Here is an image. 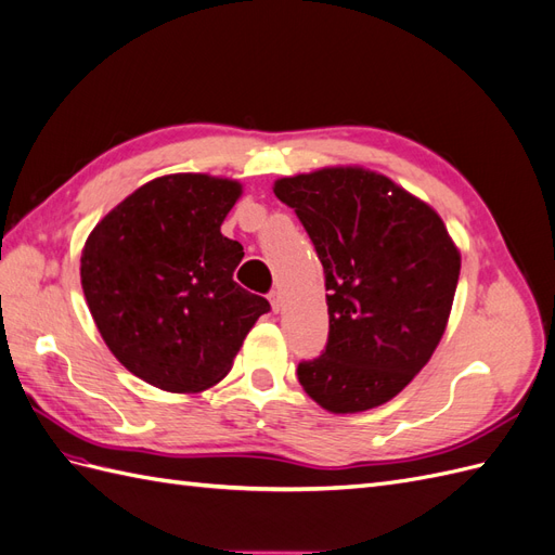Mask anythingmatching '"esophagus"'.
<instances>
[{
  "instance_id": "obj_1",
  "label": "esophagus",
  "mask_w": 555,
  "mask_h": 555,
  "mask_svg": "<svg viewBox=\"0 0 555 555\" xmlns=\"http://www.w3.org/2000/svg\"><path fill=\"white\" fill-rule=\"evenodd\" d=\"M268 300H271L273 312H280V308H282V294L278 289H273L271 294H268Z\"/></svg>"
}]
</instances>
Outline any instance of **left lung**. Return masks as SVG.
Instances as JSON below:
<instances>
[{
    "label": "left lung",
    "mask_w": 555,
    "mask_h": 555,
    "mask_svg": "<svg viewBox=\"0 0 555 555\" xmlns=\"http://www.w3.org/2000/svg\"><path fill=\"white\" fill-rule=\"evenodd\" d=\"M324 266L328 340L300 361L306 393L335 414L391 400L438 347L461 255L424 201L365 169H322L273 188Z\"/></svg>",
    "instance_id": "8db88e82"
}]
</instances>
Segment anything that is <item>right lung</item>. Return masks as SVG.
I'll use <instances>...</instances> for the list:
<instances>
[{
    "label": "right lung",
    "instance_id": "1",
    "mask_svg": "<svg viewBox=\"0 0 555 555\" xmlns=\"http://www.w3.org/2000/svg\"><path fill=\"white\" fill-rule=\"evenodd\" d=\"M238 196L233 180L157 178L115 206L82 249L80 282L99 333L157 389L196 393L220 382L271 310L233 280L245 251L220 227Z\"/></svg>",
    "mask_w": 555,
    "mask_h": 555
}]
</instances>
